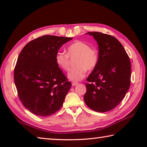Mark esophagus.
Listing matches in <instances>:
<instances>
[{"instance_id": "esophagus-1", "label": "esophagus", "mask_w": 147, "mask_h": 147, "mask_svg": "<svg viewBox=\"0 0 147 147\" xmlns=\"http://www.w3.org/2000/svg\"><path fill=\"white\" fill-rule=\"evenodd\" d=\"M78 84V82H72V86H76Z\"/></svg>"}]
</instances>
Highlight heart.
Masks as SVG:
<instances>
[{
	"instance_id": "obj_1",
	"label": "heart",
	"mask_w": 147,
	"mask_h": 147,
	"mask_svg": "<svg viewBox=\"0 0 147 147\" xmlns=\"http://www.w3.org/2000/svg\"><path fill=\"white\" fill-rule=\"evenodd\" d=\"M76 56L75 67L71 69L67 77L72 81H80L86 76L87 69L92 71L97 66L98 53L96 49L82 41H75L67 47V54L58 52L55 55V62L59 69L67 71L69 68V57Z\"/></svg>"
}]
</instances>
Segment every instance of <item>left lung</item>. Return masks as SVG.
I'll return each instance as SVG.
<instances>
[{"mask_svg": "<svg viewBox=\"0 0 147 147\" xmlns=\"http://www.w3.org/2000/svg\"><path fill=\"white\" fill-rule=\"evenodd\" d=\"M87 34L97 42L99 59L97 66L87 78L84 100L93 110L106 112L121 102L130 88V58L115 37L98 32Z\"/></svg>", "mask_w": 147, "mask_h": 147, "instance_id": "1", "label": "left lung"}]
</instances>
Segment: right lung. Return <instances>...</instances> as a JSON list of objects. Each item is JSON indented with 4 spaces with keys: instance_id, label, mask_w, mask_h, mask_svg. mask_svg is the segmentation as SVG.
Masks as SVG:
<instances>
[{
    "instance_id": "obj_1",
    "label": "right lung",
    "mask_w": 147,
    "mask_h": 147,
    "mask_svg": "<svg viewBox=\"0 0 147 147\" xmlns=\"http://www.w3.org/2000/svg\"><path fill=\"white\" fill-rule=\"evenodd\" d=\"M72 39L45 35L30 41L19 54L15 84L22 104L35 115H53L63 105L71 83L56 65L55 55Z\"/></svg>"
}]
</instances>
